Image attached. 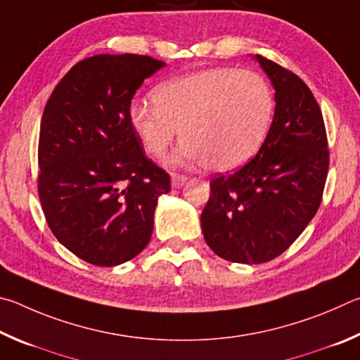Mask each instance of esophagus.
Here are the masks:
<instances>
[{
  "instance_id": "esophagus-1",
  "label": "esophagus",
  "mask_w": 360,
  "mask_h": 360,
  "mask_svg": "<svg viewBox=\"0 0 360 360\" xmlns=\"http://www.w3.org/2000/svg\"><path fill=\"white\" fill-rule=\"evenodd\" d=\"M186 180H188L186 176L181 175V174H170V185H172V188L184 186Z\"/></svg>"
}]
</instances>
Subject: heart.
I'll return each instance as SVG.
<instances>
[{"label":"heart","mask_w":360,"mask_h":360,"mask_svg":"<svg viewBox=\"0 0 360 360\" xmlns=\"http://www.w3.org/2000/svg\"><path fill=\"white\" fill-rule=\"evenodd\" d=\"M155 107H129L132 129L147 153L161 156L176 129L184 142L170 164L204 162L215 172L240 167L269 134L275 98L269 82L253 71L215 68L166 82L153 93Z\"/></svg>","instance_id":"1"}]
</instances>
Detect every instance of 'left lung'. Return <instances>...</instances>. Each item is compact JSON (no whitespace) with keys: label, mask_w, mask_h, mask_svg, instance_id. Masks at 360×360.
I'll use <instances>...</instances> for the list:
<instances>
[{"label":"left lung","mask_w":360,"mask_h":360,"mask_svg":"<svg viewBox=\"0 0 360 360\" xmlns=\"http://www.w3.org/2000/svg\"><path fill=\"white\" fill-rule=\"evenodd\" d=\"M275 90L266 141L248 164L210 181L200 215L213 253L238 264H262L291 247L316 215L329 150L323 113L304 80L255 55Z\"/></svg>","instance_id":"left-lung-1"}]
</instances>
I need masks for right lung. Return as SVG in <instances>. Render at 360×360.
Wrapping results in <instances>:
<instances>
[{"instance_id": "right-lung-1", "label": "right lung", "mask_w": 360, "mask_h": 360, "mask_svg": "<svg viewBox=\"0 0 360 360\" xmlns=\"http://www.w3.org/2000/svg\"><path fill=\"white\" fill-rule=\"evenodd\" d=\"M166 63L145 55L79 61L46 104L39 132L41 205L58 242L99 267L120 266L147 247L170 176L143 153L131 99Z\"/></svg>"}]
</instances>
